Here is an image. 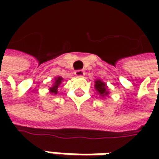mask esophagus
I'll return each instance as SVG.
<instances>
[{"label": "esophagus", "instance_id": "34e87169", "mask_svg": "<svg viewBox=\"0 0 159 159\" xmlns=\"http://www.w3.org/2000/svg\"><path fill=\"white\" fill-rule=\"evenodd\" d=\"M74 74H75L77 77H82L85 75V72H84L82 70H77L74 71Z\"/></svg>", "mask_w": 159, "mask_h": 159}]
</instances>
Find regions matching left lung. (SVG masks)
<instances>
[{"instance_id":"1","label":"left lung","mask_w":159,"mask_h":159,"mask_svg":"<svg viewBox=\"0 0 159 159\" xmlns=\"http://www.w3.org/2000/svg\"><path fill=\"white\" fill-rule=\"evenodd\" d=\"M95 83V88L97 91V94H99L102 97H104L109 95V91L107 90V86L105 83L102 82L100 80H96Z\"/></svg>"}]
</instances>
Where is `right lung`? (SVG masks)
Returning <instances> with one entry per match:
<instances>
[{
	"instance_id": "add662e5",
	"label": "right lung",
	"mask_w": 159,
	"mask_h": 159,
	"mask_svg": "<svg viewBox=\"0 0 159 159\" xmlns=\"http://www.w3.org/2000/svg\"><path fill=\"white\" fill-rule=\"evenodd\" d=\"M63 81V78L62 77H57V78H56L55 79V83L53 84V86L49 89V91H50V93L51 94H57L58 92V87H59V85L62 83Z\"/></svg>"
}]
</instances>
